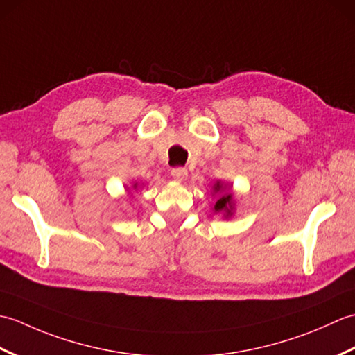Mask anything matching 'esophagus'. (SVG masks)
Instances as JSON below:
<instances>
[{
    "mask_svg": "<svg viewBox=\"0 0 355 355\" xmlns=\"http://www.w3.org/2000/svg\"><path fill=\"white\" fill-rule=\"evenodd\" d=\"M171 175L178 180V182H184V180L187 178V169L186 168H173L171 171Z\"/></svg>",
    "mask_w": 355,
    "mask_h": 355,
    "instance_id": "34e87169",
    "label": "esophagus"
}]
</instances>
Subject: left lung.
Wrapping results in <instances>:
<instances>
[{"label":"left lung","instance_id":"obj_1","mask_svg":"<svg viewBox=\"0 0 355 355\" xmlns=\"http://www.w3.org/2000/svg\"><path fill=\"white\" fill-rule=\"evenodd\" d=\"M232 187H229L227 192L225 191V186L221 182H216L214 184V193H220V197H218L214 210L216 214H223L224 218H229L233 215V195L230 193Z\"/></svg>","mask_w":355,"mask_h":355}]
</instances>
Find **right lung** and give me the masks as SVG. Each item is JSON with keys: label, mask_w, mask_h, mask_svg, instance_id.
Masks as SVG:
<instances>
[{"label": "right lung", "mask_w": 355, "mask_h": 355, "mask_svg": "<svg viewBox=\"0 0 355 355\" xmlns=\"http://www.w3.org/2000/svg\"><path fill=\"white\" fill-rule=\"evenodd\" d=\"M134 187H137V184H134Z\"/></svg>", "instance_id": "right-lung-1"}]
</instances>
